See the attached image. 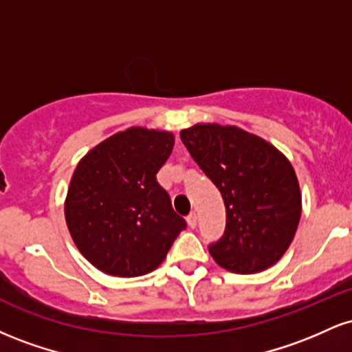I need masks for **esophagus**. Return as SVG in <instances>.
Segmentation results:
<instances>
[{"label":"esophagus","instance_id":"obj_1","mask_svg":"<svg viewBox=\"0 0 352 352\" xmlns=\"http://www.w3.org/2000/svg\"><path fill=\"white\" fill-rule=\"evenodd\" d=\"M187 223H188L190 228H195L197 227V213L195 212H192L187 217Z\"/></svg>","mask_w":352,"mask_h":352}]
</instances>
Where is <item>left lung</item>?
I'll return each mask as SVG.
<instances>
[{"label":"left lung","instance_id":"8db88e82","mask_svg":"<svg viewBox=\"0 0 352 352\" xmlns=\"http://www.w3.org/2000/svg\"><path fill=\"white\" fill-rule=\"evenodd\" d=\"M180 139L227 208L225 235L208 246L213 260L240 274L273 266L292 245L301 218V190L289 160L235 125L195 124Z\"/></svg>","mask_w":352,"mask_h":352}]
</instances>
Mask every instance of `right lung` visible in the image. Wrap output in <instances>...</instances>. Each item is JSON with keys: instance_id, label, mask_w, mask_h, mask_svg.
Segmentation results:
<instances>
[{"instance_id": "right-lung-1", "label": "right lung", "mask_w": 352, "mask_h": 352, "mask_svg": "<svg viewBox=\"0 0 352 352\" xmlns=\"http://www.w3.org/2000/svg\"><path fill=\"white\" fill-rule=\"evenodd\" d=\"M173 144L172 132L129 127L79 160L64 215L78 250L100 272L120 278L153 272L187 227L155 177Z\"/></svg>"}]
</instances>
